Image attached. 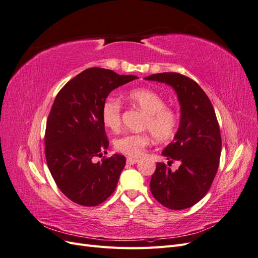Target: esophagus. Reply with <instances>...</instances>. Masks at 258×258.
I'll return each instance as SVG.
<instances>
[{
  "label": "esophagus",
  "instance_id": "1",
  "mask_svg": "<svg viewBox=\"0 0 258 258\" xmlns=\"http://www.w3.org/2000/svg\"><path fill=\"white\" fill-rule=\"evenodd\" d=\"M139 161V159L137 158H127V163H129V165H135V163H137Z\"/></svg>",
  "mask_w": 258,
  "mask_h": 258
}]
</instances>
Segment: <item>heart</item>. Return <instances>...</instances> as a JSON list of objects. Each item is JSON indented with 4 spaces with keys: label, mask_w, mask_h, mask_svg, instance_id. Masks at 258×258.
<instances>
[{
    "label": "heart",
    "mask_w": 258,
    "mask_h": 258,
    "mask_svg": "<svg viewBox=\"0 0 258 258\" xmlns=\"http://www.w3.org/2000/svg\"><path fill=\"white\" fill-rule=\"evenodd\" d=\"M127 99L147 114L144 128L150 130L155 141L166 143L174 139L178 124L179 116L172 106L166 105V100L160 93L148 88H135L127 92ZM122 105L120 101L108 97L101 108V118L104 126L112 131H118L121 126ZM151 137L146 132H130L114 141L115 150L129 157H138L150 144Z\"/></svg>",
    "instance_id": "obj_1"
}]
</instances>
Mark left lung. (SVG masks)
Segmentation results:
<instances>
[{
	"instance_id": "8db88e82",
	"label": "left lung",
	"mask_w": 258,
	"mask_h": 258,
	"mask_svg": "<svg viewBox=\"0 0 258 258\" xmlns=\"http://www.w3.org/2000/svg\"><path fill=\"white\" fill-rule=\"evenodd\" d=\"M145 80L172 86L181 104L178 130L162 152L168 165L178 160L181 166L171 171L158 162L151 178V191L168 209L190 208L206 196L220 166L222 138L214 107L200 86L183 74L158 73Z\"/></svg>"
}]
</instances>
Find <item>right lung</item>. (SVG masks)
<instances>
[{
    "label": "right lung",
    "mask_w": 258,
    "mask_h": 258,
    "mask_svg": "<svg viewBox=\"0 0 258 258\" xmlns=\"http://www.w3.org/2000/svg\"><path fill=\"white\" fill-rule=\"evenodd\" d=\"M138 79L112 70L89 68L69 81L53 101L45 130V156L59 189L77 205L96 207L114 192L126 163L106 154L108 139L101 118L110 92Z\"/></svg>",
    "instance_id": "obj_1"
}]
</instances>
